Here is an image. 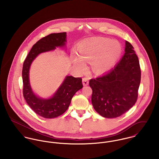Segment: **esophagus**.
Listing matches in <instances>:
<instances>
[{"mask_svg":"<svg viewBox=\"0 0 159 159\" xmlns=\"http://www.w3.org/2000/svg\"><path fill=\"white\" fill-rule=\"evenodd\" d=\"M83 84L84 86H88L89 84V80L87 78H83Z\"/></svg>","mask_w":159,"mask_h":159,"instance_id":"obj_1","label":"esophagus"}]
</instances>
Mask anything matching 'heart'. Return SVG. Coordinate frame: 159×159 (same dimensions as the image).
Returning <instances> with one entry per match:
<instances>
[{"mask_svg": "<svg viewBox=\"0 0 159 159\" xmlns=\"http://www.w3.org/2000/svg\"><path fill=\"white\" fill-rule=\"evenodd\" d=\"M78 52L79 57H75V62L79 68L84 70L86 68L84 63L92 62L93 70L102 73L115 64L120 56L122 47L118 42L96 37L81 43Z\"/></svg>", "mask_w": 159, "mask_h": 159, "instance_id": "heart-1", "label": "heart"}]
</instances>
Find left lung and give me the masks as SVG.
Returning <instances> with one entry per match:
<instances>
[{
  "instance_id": "8db88e82",
  "label": "left lung",
  "mask_w": 159,
  "mask_h": 159,
  "mask_svg": "<svg viewBox=\"0 0 159 159\" xmlns=\"http://www.w3.org/2000/svg\"><path fill=\"white\" fill-rule=\"evenodd\" d=\"M134 47L125 41V54L113 68L89 81L92 104L106 118H115L129 111L136 103L141 70Z\"/></svg>"
}]
</instances>
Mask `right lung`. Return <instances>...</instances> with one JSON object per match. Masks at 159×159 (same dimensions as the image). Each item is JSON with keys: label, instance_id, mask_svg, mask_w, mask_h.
Wrapping results in <instances>:
<instances>
[{"label": "right lung", "instance_id": "obj_1", "mask_svg": "<svg viewBox=\"0 0 159 159\" xmlns=\"http://www.w3.org/2000/svg\"><path fill=\"white\" fill-rule=\"evenodd\" d=\"M66 32L54 33L41 39L33 45L23 64V96L30 108L44 118H55L64 113L75 93L83 88L81 78L72 76H67L53 96L49 98H42L37 96L30 87L29 69L33 61L40 53L66 45Z\"/></svg>", "mask_w": 159, "mask_h": 159}]
</instances>
